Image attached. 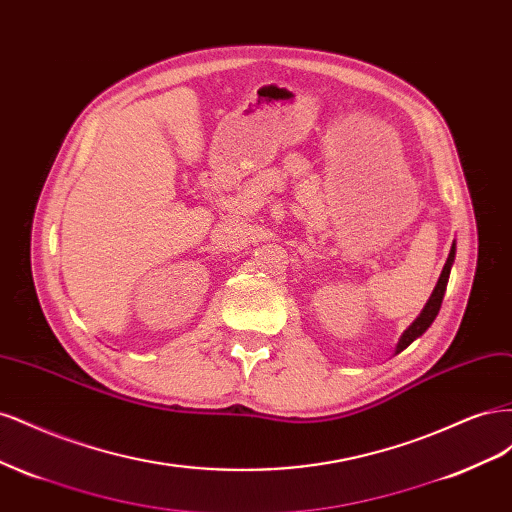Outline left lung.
<instances>
[{
    "label": "left lung",
    "mask_w": 512,
    "mask_h": 512,
    "mask_svg": "<svg viewBox=\"0 0 512 512\" xmlns=\"http://www.w3.org/2000/svg\"><path fill=\"white\" fill-rule=\"evenodd\" d=\"M455 241H453V245H451V254H448V258H446V265H444V269H442V273H440V277H438V284H436V288H433V292H431V297H429V301L425 303V307H423V312L416 316V320L410 324V327L401 333V337H399V342H397V346H395V354H399L401 350H406L416 337H421L429 327H431V322L436 320V316H438V312H440V305H442V299H444V292H446V284H448V275H451V267H453V262H455Z\"/></svg>",
    "instance_id": "left-lung-1"
}]
</instances>
